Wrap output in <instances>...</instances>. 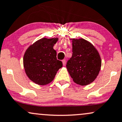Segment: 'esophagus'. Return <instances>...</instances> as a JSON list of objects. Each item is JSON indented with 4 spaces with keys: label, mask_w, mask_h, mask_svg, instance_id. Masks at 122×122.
<instances>
[{
    "label": "esophagus",
    "mask_w": 122,
    "mask_h": 122,
    "mask_svg": "<svg viewBox=\"0 0 122 122\" xmlns=\"http://www.w3.org/2000/svg\"><path fill=\"white\" fill-rule=\"evenodd\" d=\"M62 62L63 65L65 66L66 65V60H63L62 61Z\"/></svg>",
    "instance_id": "34e87169"
}]
</instances>
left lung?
Returning <instances> with one entry per match:
<instances>
[{"instance_id": "1", "label": "left lung", "mask_w": 122, "mask_h": 122, "mask_svg": "<svg viewBox=\"0 0 122 122\" xmlns=\"http://www.w3.org/2000/svg\"><path fill=\"white\" fill-rule=\"evenodd\" d=\"M72 40V56L67 61L66 68L73 81L86 86L96 79L101 70L99 52L90 42L83 39Z\"/></svg>"}]
</instances>
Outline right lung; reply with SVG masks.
Returning <instances> with one entry per match:
<instances>
[{
	"label": "right lung",
	"instance_id": "obj_1",
	"mask_svg": "<svg viewBox=\"0 0 122 122\" xmlns=\"http://www.w3.org/2000/svg\"><path fill=\"white\" fill-rule=\"evenodd\" d=\"M58 38H42L30 45L25 52L23 65L26 74L32 82L39 85L51 83L62 63L57 59L53 46Z\"/></svg>",
	"mask_w": 122,
	"mask_h": 122
}]
</instances>
